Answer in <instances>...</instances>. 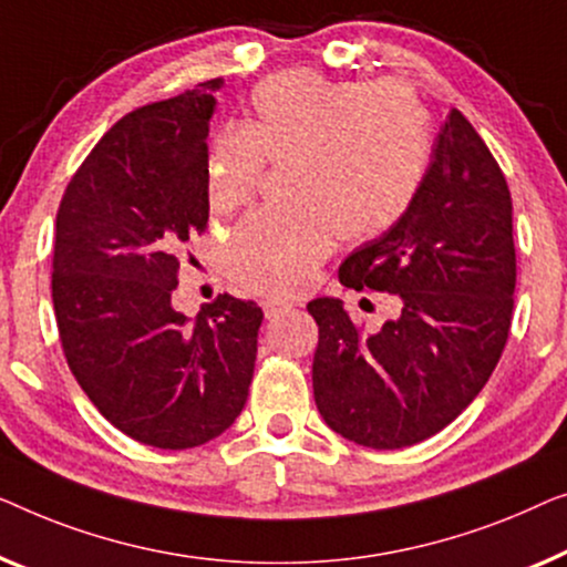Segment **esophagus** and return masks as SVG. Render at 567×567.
<instances>
[{
    "label": "esophagus",
    "mask_w": 567,
    "mask_h": 567,
    "mask_svg": "<svg viewBox=\"0 0 567 567\" xmlns=\"http://www.w3.org/2000/svg\"><path fill=\"white\" fill-rule=\"evenodd\" d=\"M292 310V302L280 300V298H272V300H265V316L267 318H280L285 313H290Z\"/></svg>",
    "instance_id": "34e87169"
}]
</instances>
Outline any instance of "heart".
I'll return each instance as SVG.
<instances>
[{
    "label": "heart",
    "mask_w": 567,
    "mask_h": 567,
    "mask_svg": "<svg viewBox=\"0 0 567 567\" xmlns=\"http://www.w3.org/2000/svg\"><path fill=\"white\" fill-rule=\"evenodd\" d=\"M261 162L292 166L295 207L249 215L230 238L228 265L251 290L295 292L331 251L333 234L367 241L403 218L424 177V117L401 86L282 71L254 86L249 113L215 141L207 166L215 213L251 200Z\"/></svg>",
    "instance_id": "obj_1"
}]
</instances>
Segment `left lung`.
<instances>
[{"label":"left lung","instance_id":"obj_1","mask_svg":"<svg viewBox=\"0 0 567 567\" xmlns=\"http://www.w3.org/2000/svg\"><path fill=\"white\" fill-rule=\"evenodd\" d=\"M339 280L395 295L401 316L360 333L339 298L308 302L326 424L370 450L442 432L496 370L516 287L512 193L465 115H446L409 210L349 254Z\"/></svg>","mask_w":567,"mask_h":567}]
</instances>
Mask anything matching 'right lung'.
<instances>
[{
	"instance_id": "obj_1",
	"label": "right lung",
	"mask_w": 567,
	"mask_h": 567,
	"mask_svg": "<svg viewBox=\"0 0 567 567\" xmlns=\"http://www.w3.org/2000/svg\"><path fill=\"white\" fill-rule=\"evenodd\" d=\"M223 79L117 121L55 215L53 310L74 378L131 440L189 450L220 436L249 395L261 308L218 295L172 306L179 257L203 234L207 133Z\"/></svg>"
}]
</instances>
